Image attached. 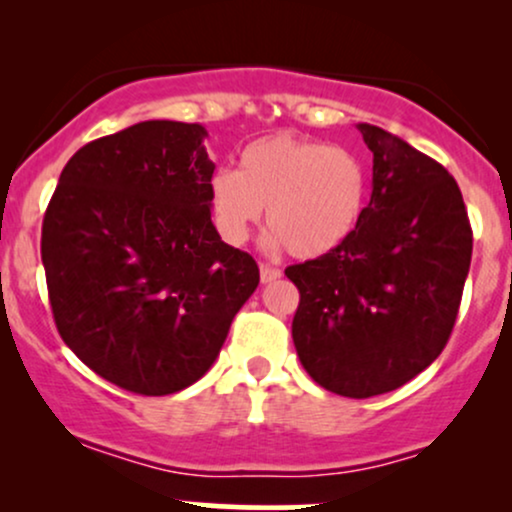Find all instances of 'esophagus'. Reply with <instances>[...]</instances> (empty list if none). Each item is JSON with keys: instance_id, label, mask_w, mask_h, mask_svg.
Segmentation results:
<instances>
[{"instance_id": "1", "label": "esophagus", "mask_w": 512, "mask_h": 512, "mask_svg": "<svg viewBox=\"0 0 512 512\" xmlns=\"http://www.w3.org/2000/svg\"><path fill=\"white\" fill-rule=\"evenodd\" d=\"M260 279L262 284H272V281L281 279V269L269 267V264H260Z\"/></svg>"}]
</instances>
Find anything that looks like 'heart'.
<instances>
[{
    "instance_id": "b5f03b06",
    "label": "heart",
    "mask_w": 512,
    "mask_h": 512,
    "mask_svg": "<svg viewBox=\"0 0 512 512\" xmlns=\"http://www.w3.org/2000/svg\"><path fill=\"white\" fill-rule=\"evenodd\" d=\"M366 202L361 156L293 134L257 139L240 151L238 170L221 168L209 180L211 219L228 245H243L267 209L269 248L308 260L354 236Z\"/></svg>"
}]
</instances>
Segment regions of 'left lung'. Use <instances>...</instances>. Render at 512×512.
<instances>
[{
  "label": "left lung",
  "mask_w": 512,
  "mask_h": 512,
  "mask_svg": "<svg viewBox=\"0 0 512 512\" xmlns=\"http://www.w3.org/2000/svg\"><path fill=\"white\" fill-rule=\"evenodd\" d=\"M373 195L354 236L286 267L301 303L293 344L310 378L342 397L397 390L448 344L472 262V226L452 175L404 139L358 125Z\"/></svg>",
  "instance_id": "left-lung-1"
}]
</instances>
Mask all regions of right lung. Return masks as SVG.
<instances>
[{
  "label": "right lung",
  "instance_id": "right-lung-1",
  "mask_svg": "<svg viewBox=\"0 0 512 512\" xmlns=\"http://www.w3.org/2000/svg\"><path fill=\"white\" fill-rule=\"evenodd\" d=\"M197 122L149 120L81 146L43 219L45 279L64 344L134 395L197 383L260 284L211 223L214 163Z\"/></svg>",
  "mask_w": 512,
  "mask_h": 512
}]
</instances>
